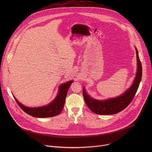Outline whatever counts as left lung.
<instances>
[{
    "mask_svg": "<svg viewBox=\"0 0 152 152\" xmlns=\"http://www.w3.org/2000/svg\"><path fill=\"white\" fill-rule=\"evenodd\" d=\"M136 50L137 62L136 75L130 88L121 96L105 101H98L89 97L85 89L83 88L84 101L88 108L93 112L99 115H113L123 110L130 104L137 91L142 76V64L139 59L138 51L136 48Z\"/></svg>",
    "mask_w": 152,
    "mask_h": 152,
    "instance_id": "8db88e82",
    "label": "left lung"
}]
</instances>
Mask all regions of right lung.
I'll return each instance as SVG.
<instances>
[{
	"mask_svg": "<svg viewBox=\"0 0 152 152\" xmlns=\"http://www.w3.org/2000/svg\"><path fill=\"white\" fill-rule=\"evenodd\" d=\"M72 82L73 81H70L61 84L60 86L59 92L56 99L47 106L39 108H28L23 105L16 98L15 99L18 105L24 112L33 117L48 118L55 116L59 115L62 111L65 104V98L68 88Z\"/></svg>",
	"mask_w": 152,
	"mask_h": 152,
	"instance_id": "1",
	"label": "right lung"
}]
</instances>
